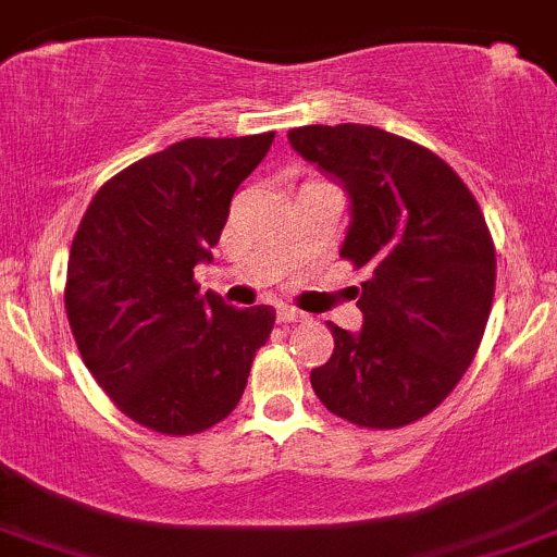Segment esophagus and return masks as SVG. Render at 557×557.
Listing matches in <instances>:
<instances>
[{
  "label": "esophagus",
  "mask_w": 557,
  "mask_h": 557,
  "mask_svg": "<svg viewBox=\"0 0 557 557\" xmlns=\"http://www.w3.org/2000/svg\"><path fill=\"white\" fill-rule=\"evenodd\" d=\"M277 320L280 323H307V320H310V314L301 312V310H294V307H283V310L277 312Z\"/></svg>",
  "instance_id": "1"
}]
</instances>
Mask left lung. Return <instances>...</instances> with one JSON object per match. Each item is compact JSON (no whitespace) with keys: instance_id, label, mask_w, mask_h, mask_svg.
I'll list each match as a JSON object with an SVG mask.
<instances>
[{"instance_id":"1","label":"left lung","mask_w":557,"mask_h":557,"mask_svg":"<svg viewBox=\"0 0 557 557\" xmlns=\"http://www.w3.org/2000/svg\"><path fill=\"white\" fill-rule=\"evenodd\" d=\"M290 148L350 199L339 256L369 269L358 334L329 323L334 352L310 383L325 409L361 429L434 412L485 334L496 250L463 180L429 148L377 126H301Z\"/></svg>"}]
</instances>
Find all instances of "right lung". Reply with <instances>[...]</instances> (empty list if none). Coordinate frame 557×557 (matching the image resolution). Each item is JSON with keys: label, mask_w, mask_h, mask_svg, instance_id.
<instances>
[{"label": "right lung", "mask_w": 557, "mask_h": 557, "mask_svg": "<svg viewBox=\"0 0 557 557\" xmlns=\"http://www.w3.org/2000/svg\"><path fill=\"white\" fill-rule=\"evenodd\" d=\"M272 139L190 137L145 156L107 180L77 226L64 290L72 336L99 387L145 429L188 436L221 423L272 334V307L237 310L194 280Z\"/></svg>", "instance_id": "1"}]
</instances>
